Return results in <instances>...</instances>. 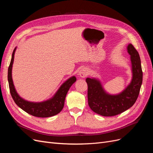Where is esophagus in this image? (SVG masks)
<instances>
[{
	"label": "esophagus",
	"mask_w": 153,
	"mask_h": 153,
	"mask_svg": "<svg viewBox=\"0 0 153 153\" xmlns=\"http://www.w3.org/2000/svg\"><path fill=\"white\" fill-rule=\"evenodd\" d=\"M87 74H88V72L85 68H82L79 71V75L82 78L85 77L87 75Z\"/></svg>",
	"instance_id": "esophagus-1"
}]
</instances>
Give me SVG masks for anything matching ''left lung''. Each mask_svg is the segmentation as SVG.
I'll return each instance as SVG.
<instances>
[{
	"label": "left lung",
	"instance_id": "8db88e82",
	"mask_svg": "<svg viewBox=\"0 0 153 153\" xmlns=\"http://www.w3.org/2000/svg\"><path fill=\"white\" fill-rule=\"evenodd\" d=\"M128 52L131 55L133 78L130 84L121 94H106L98 80L86 78L88 104L95 113L102 116H114L131 107L136 102L142 83L141 61L140 55L133 45H128Z\"/></svg>",
	"mask_w": 153,
	"mask_h": 153
}]
</instances>
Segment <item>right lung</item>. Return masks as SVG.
Wrapping results in <instances>:
<instances>
[{"instance_id":"1","label":"right lung","mask_w":153,"mask_h":153,"mask_svg":"<svg viewBox=\"0 0 153 153\" xmlns=\"http://www.w3.org/2000/svg\"><path fill=\"white\" fill-rule=\"evenodd\" d=\"M16 48L14 49L10 66L8 68L7 79L10 93L15 103L25 112L33 116L38 117H48L57 115L62 110L66 96L73 83L76 81V77L73 76L68 79L60 87L53 98L41 103H31L21 98L15 89L12 80L11 71L14 61V55Z\"/></svg>"}]
</instances>
